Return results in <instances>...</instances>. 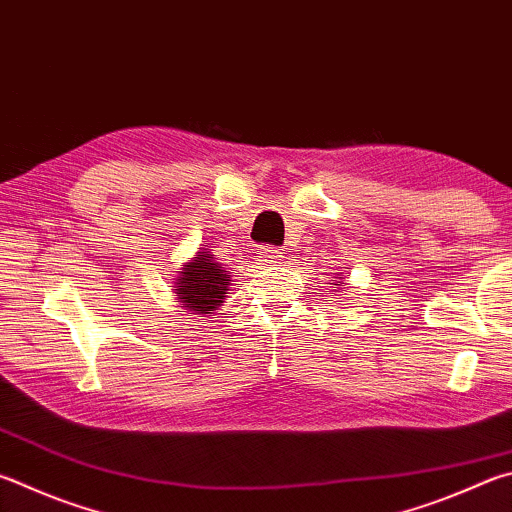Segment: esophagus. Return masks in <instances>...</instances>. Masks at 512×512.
Returning a JSON list of instances; mask_svg holds the SVG:
<instances>
[{
  "instance_id": "1",
  "label": "esophagus",
  "mask_w": 512,
  "mask_h": 512,
  "mask_svg": "<svg viewBox=\"0 0 512 512\" xmlns=\"http://www.w3.org/2000/svg\"><path fill=\"white\" fill-rule=\"evenodd\" d=\"M257 255H259V259H262V262H266V264H280L282 262V257H284V253L280 248H259L257 250Z\"/></svg>"
}]
</instances>
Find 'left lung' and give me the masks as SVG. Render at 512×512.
<instances>
[{
    "label": "left lung",
    "instance_id": "8db88e82",
    "mask_svg": "<svg viewBox=\"0 0 512 512\" xmlns=\"http://www.w3.org/2000/svg\"><path fill=\"white\" fill-rule=\"evenodd\" d=\"M331 282H333V291H336V288L345 286V277H338V280H331Z\"/></svg>",
    "mask_w": 512,
    "mask_h": 512
}]
</instances>
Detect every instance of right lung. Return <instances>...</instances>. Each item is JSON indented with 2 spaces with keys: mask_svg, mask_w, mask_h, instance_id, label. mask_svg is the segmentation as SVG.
Listing matches in <instances>:
<instances>
[{
  "mask_svg": "<svg viewBox=\"0 0 512 512\" xmlns=\"http://www.w3.org/2000/svg\"><path fill=\"white\" fill-rule=\"evenodd\" d=\"M230 277L232 275L226 271L224 264H219L217 257L208 248H203L183 264L172 291L185 311H192L203 318V315L215 313L224 304L226 293L230 291Z\"/></svg>",
  "mask_w": 512,
  "mask_h": 512,
  "instance_id": "add662e5",
  "label": "right lung"
}]
</instances>
